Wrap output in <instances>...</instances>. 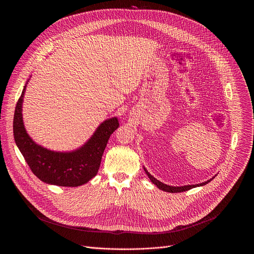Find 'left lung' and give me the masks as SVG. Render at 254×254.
Wrapping results in <instances>:
<instances>
[{
	"label": "left lung",
	"mask_w": 254,
	"mask_h": 254,
	"mask_svg": "<svg viewBox=\"0 0 254 254\" xmlns=\"http://www.w3.org/2000/svg\"><path fill=\"white\" fill-rule=\"evenodd\" d=\"M144 169V172H146V174L148 175V177L150 178V180L152 181V183H154L159 189H161V190H163V191H165V192H169V193H180V192H185V191H188V190H190V189H192V188H195V187H200V186H204V185H206V184H208L210 181H212L213 180V178H215V177H213L212 179H210V180H207L206 182H204V183H201V184H197V185H187V186H181V187H175V186H169V185H166V184H164V183H162V182H160L159 180H157L156 178H154L147 170H146V168H143Z\"/></svg>",
	"instance_id": "obj_1"
}]
</instances>
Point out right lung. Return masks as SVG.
Instances as JSON below:
<instances>
[{
	"label": "right lung",
	"instance_id": "right-lung-1",
	"mask_svg": "<svg viewBox=\"0 0 254 254\" xmlns=\"http://www.w3.org/2000/svg\"><path fill=\"white\" fill-rule=\"evenodd\" d=\"M28 81L15 108L13 130L17 147L33 174L42 182L61 187L86 184L98 172L108 138L120 126L118 119L112 118L101 123L92 136L75 151H50L36 143L24 127L22 104Z\"/></svg>",
	"mask_w": 254,
	"mask_h": 254
}]
</instances>
